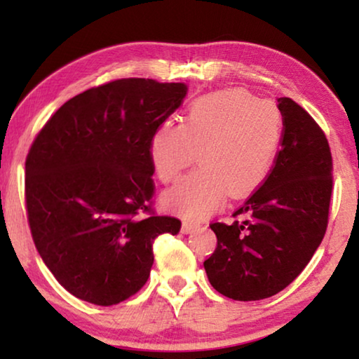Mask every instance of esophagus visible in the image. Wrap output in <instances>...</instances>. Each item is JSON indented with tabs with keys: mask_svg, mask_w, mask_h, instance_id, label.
Returning a JSON list of instances; mask_svg holds the SVG:
<instances>
[{
	"mask_svg": "<svg viewBox=\"0 0 359 359\" xmlns=\"http://www.w3.org/2000/svg\"><path fill=\"white\" fill-rule=\"evenodd\" d=\"M201 227V225L198 222H189V220H186V222H183V233H191L194 232V230H198Z\"/></svg>",
	"mask_w": 359,
	"mask_h": 359,
	"instance_id": "1",
	"label": "esophagus"
}]
</instances>
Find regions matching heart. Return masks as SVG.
<instances>
[{
	"instance_id": "b5f03b06",
	"label": "heart",
	"mask_w": 359,
	"mask_h": 359,
	"mask_svg": "<svg viewBox=\"0 0 359 359\" xmlns=\"http://www.w3.org/2000/svg\"><path fill=\"white\" fill-rule=\"evenodd\" d=\"M284 117L273 101L242 88L191 102L183 124L163 122L150 137L149 154L161 183L170 184L198 158L201 166L166 191L168 209L204 217L227 194L245 198L268 180L281 150Z\"/></svg>"
}]
</instances>
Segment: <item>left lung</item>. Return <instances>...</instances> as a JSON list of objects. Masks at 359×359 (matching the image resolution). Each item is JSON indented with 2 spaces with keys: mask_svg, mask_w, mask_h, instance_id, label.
<instances>
[{
  "mask_svg": "<svg viewBox=\"0 0 359 359\" xmlns=\"http://www.w3.org/2000/svg\"><path fill=\"white\" fill-rule=\"evenodd\" d=\"M281 150L268 180L232 214L212 222L217 247L204 262L215 291L259 301L287 287L307 266L328 225L332 151L320 126L291 97H279Z\"/></svg>",
  "mask_w": 359,
  "mask_h": 359,
  "instance_id": "8db88e82",
  "label": "left lung"
}]
</instances>
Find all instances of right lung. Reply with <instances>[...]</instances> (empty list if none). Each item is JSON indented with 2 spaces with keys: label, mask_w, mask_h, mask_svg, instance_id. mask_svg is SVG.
Segmentation results:
<instances>
[{
  "label": "right lung",
  "mask_w": 359,
  "mask_h": 359,
  "mask_svg": "<svg viewBox=\"0 0 359 359\" xmlns=\"http://www.w3.org/2000/svg\"><path fill=\"white\" fill-rule=\"evenodd\" d=\"M183 83L121 78L68 100L26 156L27 222L68 292L114 306L150 276L154 243L181 220L154 210L149 144L183 102Z\"/></svg>",
  "instance_id": "1"
}]
</instances>
